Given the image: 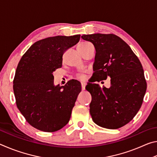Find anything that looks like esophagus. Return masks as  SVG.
Instances as JSON below:
<instances>
[{
	"instance_id": "esophagus-1",
	"label": "esophagus",
	"mask_w": 157,
	"mask_h": 157,
	"mask_svg": "<svg viewBox=\"0 0 157 157\" xmlns=\"http://www.w3.org/2000/svg\"><path fill=\"white\" fill-rule=\"evenodd\" d=\"M81 84H82V91H84V90H85V86H86V82H82Z\"/></svg>"
}]
</instances>
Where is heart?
<instances>
[{
  "mask_svg": "<svg viewBox=\"0 0 157 157\" xmlns=\"http://www.w3.org/2000/svg\"><path fill=\"white\" fill-rule=\"evenodd\" d=\"M82 44H80V45H82ZM78 78H79V79H85L86 78V77H85V75H80V76H79Z\"/></svg>",
  "mask_w": 157,
  "mask_h": 157,
  "instance_id": "obj_1",
  "label": "heart"
}]
</instances>
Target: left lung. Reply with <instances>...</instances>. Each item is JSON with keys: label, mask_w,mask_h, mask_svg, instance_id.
<instances>
[{"label": "left lung", "mask_w": 157, "mask_h": 157, "mask_svg": "<svg viewBox=\"0 0 157 157\" xmlns=\"http://www.w3.org/2000/svg\"><path fill=\"white\" fill-rule=\"evenodd\" d=\"M95 48L93 82L111 78L109 88L90 83V113L95 124L118 129L129 123L141 107L147 89L141 63L131 48L113 34H83Z\"/></svg>", "instance_id": "8db88e82"}]
</instances>
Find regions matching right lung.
<instances>
[{"label":"right lung","mask_w":157,"mask_h":157,"mask_svg":"<svg viewBox=\"0 0 157 157\" xmlns=\"http://www.w3.org/2000/svg\"><path fill=\"white\" fill-rule=\"evenodd\" d=\"M79 39L80 34L41 39L32 45L19 61L13 82L16 103L34 128L56 132L70 120L81 84L72 79L64 86H55L52 73L62 67L63 53Z\"/></svg>","instance_id":"add662e5"}]
</instances>
